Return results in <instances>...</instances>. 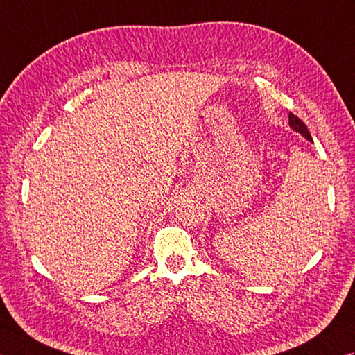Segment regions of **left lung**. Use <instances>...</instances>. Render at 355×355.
<instances>
[{"label": "left lung", "mask_w": 355, "mask_h": 355, "mask_svg": "<svg viewBox=\"0 0 355 355\" xmlns=\"http://www.w3.org/2000/svg\"><path fill=\"white\" fill-rule=\"evenodd\" d=\"M288 124H290L291 129L301 133L302 137H305L309 141H313L310 132H309V129H306V125L302 123V120H299V118L296 115L291 114V112L288 114Z\"/></svg>", "instance_id": "left-lung-1"}]
</instances>
